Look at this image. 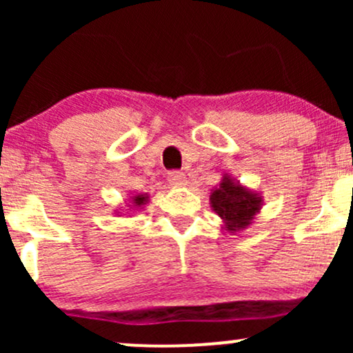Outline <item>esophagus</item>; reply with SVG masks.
<instances>
[{"instance_id": "1", "label": "esophagus", "mask_w": 353, "mask_h": 353, "mask_svg": "<svg viewBox=\"0 0 353 353\" xmlns=\"http://www.w3.org/2000/svg\"><path fill=\"white\" fill-rule=\"evenodd\" d=\"M168 179L171 182V185H176V188H182V185L188 184V177L184 176V172H179V171L169 172Z\"/></svg>"}]
</instances>
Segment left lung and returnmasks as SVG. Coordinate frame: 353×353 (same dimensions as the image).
I'll return each mask as SVG.
<instances>
[{"instance_id":"obj_1","label":"left lung","mask_w":353,"mask_h":353,"mask_svg":"<svg viewBox=\"0 0 353 353\" xmlns=\"http://www.w3.org/2000/svg\"><path fill=\"white\" fill-rule=\"evenodd\" d=\"M210 208L221 217L222 230L239 234L254 222L264 205V197L257 190L245 188L229 174L210 190Z\"/></svg>"}]
</instances>
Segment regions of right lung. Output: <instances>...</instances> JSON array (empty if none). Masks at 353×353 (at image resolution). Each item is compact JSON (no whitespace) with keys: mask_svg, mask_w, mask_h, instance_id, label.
<instances>
[{"mask_svg":"<svg viewBox=\"0 0 353 353\" xmlns=\"http://www.w3.org/2000/svg\"><path fill=\"white\" fill-rule=\"evenodd\" d=\"M149 202V194L148 192H137L134 196H131V199H129V209L132 210H139V209H144V205ZM128 209V210H129ZM123 216V212H117Z\"/></svg>","mask_w":353,"mask_h":353,"instance_id":"obj_1","label":"right lung"}]
</instances>
